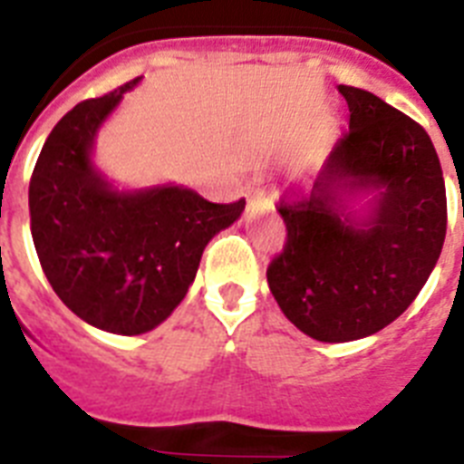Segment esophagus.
Here are the masks:
<instances>
[{"label":"esophagus","instance_id":"esophagus-1","mask_svg":"<svg viewBox=\"0 0 464 464\" xmlns=\"http://www.w3.org/2000/svg\"><path fill=\"white\" fill-rule=\"evenodd\" d=\"M247 200L249 205H261V208H268L271 205V196L264 191V188H255V191L247 193Z\"/></svg>","mask_w":464,"mask_h":464}]
</instances>
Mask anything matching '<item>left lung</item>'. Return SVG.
<instances>
[{"instance_id": "obj_1", "label": "left lung", "mask_w": 464, "mask_h": 464, "mask_svg": "<svg viewBox=\"0 0 464 464\" xmlns=\"http://www.w3.org/2000/svg\"><path fill=\"white\" fill-rule=\"evenodd\" d=\"M350 128L310 193L285 196L287 227L268 287L294 327L322 343L372 336L413 304L446 237V184L425 128L373 92L338 86ZM376 190L369 218L347 200Z\"/></svg>"}]
</instances>
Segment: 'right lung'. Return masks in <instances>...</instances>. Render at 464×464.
<instances>
[{
  "instance_id": "add662e5",
  "label": "right lung",
  "mask_w": 464,
  "mask_h": 464,
  "mask_svg": "<svg viewBox=\"0 0 464 464\" xmlns=\"http://www.w3.org/2000/svg\"><path fill=\"white\" fill-rule=\"evenodd\" d=\"M137 82L67 111L30 179L32 240L51 287L76 317L121 336L151 332L182 304L205 245L245 209V198L209 203L170 184L116 191L95 170V135Z\"/></svg>"
}]
</instances>
